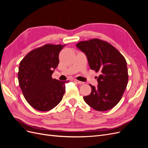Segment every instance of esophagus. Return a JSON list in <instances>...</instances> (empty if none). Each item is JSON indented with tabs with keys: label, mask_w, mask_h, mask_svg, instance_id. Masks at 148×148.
<instances>
[{
	"label": "esophagus",
	"mask_w": 148,
	"mask_h": 148,
	"mask_svg": "<svg viewBox=\"0 0 148 148\" xmlns=\"http://www.w3.org/2000/svg\"><path fill=\"white\" fill-rule=\"evenodd\" d=\"M71 81L74 82H75V83H78V84H83L84 83V82H79V81H78V80L75 79H71Z\"/></svg>",
	"instance_id": "obj_1"
}]
</instances>
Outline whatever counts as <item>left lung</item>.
<instances>
[{"label":"left lung","mask_w":148,"mask_h":148,"mask_svg":"<svg viewBox=\"0 0 148 148\" xmlns=\"http://www.w3.org/2000/svg\"><path fill=\"white\" fill-rule=\"evenodd\" d=\"M76 46L86 54L91 69L101 73L97 86L89 84L91 92L83 97L84 101L97 111L112 109L120 101L128 81L125 57L112 45L99 39L80 41Z\"/></svg>","instance_id":"8db88e82"}]
</instances>
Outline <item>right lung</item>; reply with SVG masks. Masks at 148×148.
I'll use <instances>...</instances> for the list:
<instances>
[{"mask_svg": "<svg viewBox=\"0 0 148 148\" xmlns=\"http://www.w3.org/2000/svg\"><path fill=\"white\" fill-rule=\"evenodd\" d=\"M65 45L46 44L31 51L20 63L18 78L25 99L34 109L51 110L59 104L65 84L52 78L59 64V54Z\"/></svg>", "mask_w": 148, "mask_h": 148, "instance_id": "obj_1", "label": "right lung"}]
</instances>
